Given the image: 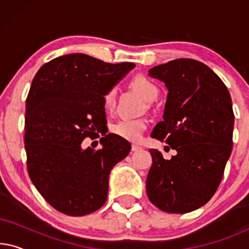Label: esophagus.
I'll return each mask as SVG.
<instances>
[{
    "instance_id": "34e87169",
    "label": "esophagus",
    "mask_w": 249,
    "mask_h": 249,
    "mask_svg": "<svg viewBox=\"0 0 249 249\" xmlns=\"http://www.w3.org/2000/svg\"><path fill=\"white\" fill-rule=\"evenodd\" d=\"M142 149V147L141 146H138V145H131V151L132 152H138V151H141Z\"/></svg>"
}]
</instances>
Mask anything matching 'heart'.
<instances>
[{
    "mask_svg": "<svg viewBox=\"0 0 249 249\" xmlns=\"http://www.w3.org/2000/svg\"><path fill=\"white\" fill-rule=\"evenodd\" d=\"M131 86L137 90L146 102L152 103L159 97V88L151 79L144 76H137L131 80ZM117 88L111 87L103 95V105L107 111H111L115 105ZM146 129V124L142 119L124 118L111 127V131L119 137L130 142H138Z\"/></svg>",
    "mask_w": 249,
    "mask_h": 249,
    "instance_id": "obj_1",
    "label": "heart"
}]
</instances>
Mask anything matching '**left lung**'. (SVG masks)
<instances>
[{
	"label": "left lung",
	"instance_id": "left-lung-1",
	"mask_svg": "<svg viewBox=\"0 0 249 249\" xmlns=\"http://www.w3.org/2000/svg\"><path fill=\"white\" fill-rule=\"evenodd\" d=\"M149 76L169 90L163 121L151 136L165 141L177 154L166 160L158 149H149L153 163L146 192L153 205L164 212H192L215 194L231 154L234 115L230 94L212 69L193 59L156 66Z\"/></svg>",
	"mask_w": 249,
	"mask_h": 249
}]
</instances>
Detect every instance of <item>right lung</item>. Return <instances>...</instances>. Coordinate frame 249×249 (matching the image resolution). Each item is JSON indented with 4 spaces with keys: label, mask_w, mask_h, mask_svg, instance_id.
<instances>
[{
    "label": "right lung",
    "mask_w": 249,
    "mask_h": 249,
    "mask_svg": "<svg viewBox=\"0 0 249 249\" xmlns=\"http://www.w3.org/2000/svg\"><path fill=\"white\" fill-rule=\"evenodd\" d=\"M134 67L73 53L51 60L34 77L26 100L27 170L59 212L83 216L107 202L108 175L129 154L130 142L113 134L101 138L98 149H83L81 142L103 132V95Z\"/></svg>",
    "instance_id": "right-lung-1"
}]
</instances>
